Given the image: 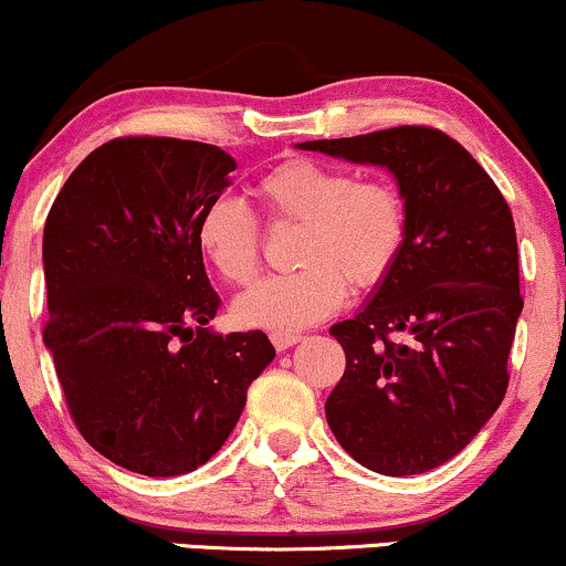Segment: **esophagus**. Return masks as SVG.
<instances>
[{
    "instance_id": "1",
    "label": "esophagus",
    "mask_w": 566,
    "mask_h": 566,
    "mask_svg": "<svg viewBox=\"0 0 566 566\" xmlns=\"http://www.w3.org/2000/svg\"><path fill=\"white\" fill-rule=\"evenodd\" d=\"M270 342L277 352H285V349L294 347V344L302 342V336H298V334H272Z\"/></svg>"
}]
</instances>
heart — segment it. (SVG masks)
Returning <instances> with one entry per match:
<instances>
[{"label": "heart", "mask_w": 566, "mask_h": 566, "mask_svg": "<svg viewBox=\"0 0 566 566\" xmlns=\"http://www.w3.org/2000/svg\"><path fill=\"white\" fill-rule=\"evenodd\" d=\"M259 198L272 219L302 222L296 272L270 275L238 298L235 321L245 328L294 334L331 317L347 289H374L389 275L408 235L402 192L387 179H355L315 158H289L259 179ZM196 243L222 281H254L262 259V228L235 198L206 203Z\"/></svg>", "instance_id": "b5f03b06"}]
</instances>
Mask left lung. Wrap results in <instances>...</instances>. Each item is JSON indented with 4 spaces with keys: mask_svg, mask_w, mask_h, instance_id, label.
<instances>
[{
    "mask_svg": "<svg viewBox=\"0 0 566 566\" xmlns=\"http://www.w3.org/2000/svg\"><path fill=\"white\" fill-rule=\"evenodd\" d=\"M395 175L408 235L352 321L331 328L347 355L325 418L347 453L387 476L423 474L461 453L509 389L524 298L514 217L474 156L431 126L312 139Z\"/></svg>",
    "mask_w": 566,
    "mask_h": 566,
    "instance_id": "1",
    "label": "left lung"
}]
</instances>
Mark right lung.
Returning a JSON list of instances; mask_svg holds the SVG:
<instances>
[{"label": "right lung", "mask_w": 566, "mask_h": 566, "mask_svg": "<svg viewBox=\"0 0 566 566\" xmlns=\"http://www.w3.org/2000/svg\"><path fill=\"white\" fill-rule=\"evenodd\" d=\"M235 161L217 145L116 137L65 179L44 222L52 352L69 413L99 455L145 476L203 467L275 357L262 331L214 334L196 224Z\"/></svg>", "instance_id": "add662e5"}]
</instances>
